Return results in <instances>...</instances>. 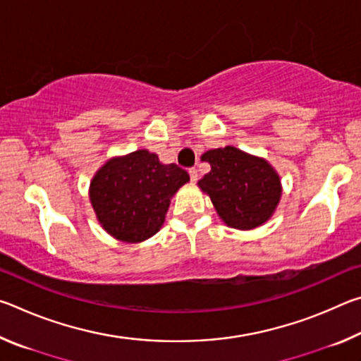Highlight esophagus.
Masks as SVG:
<instances>
[{"label": "esophagus", "mask_w": 361, "mask_h": 361, "mask_svg": "<svg viewBox=\"0 0 361 361\" xmlns=\"http://www.w3.org/2000/svg\"><path fill=\"white\" fill-rule=\"evenodd\" d=\"M189 178H191L192 183H195L199 180V173H197V169H189Z\"/></svg>", "instance_id": "34e87169"}]
</instances>
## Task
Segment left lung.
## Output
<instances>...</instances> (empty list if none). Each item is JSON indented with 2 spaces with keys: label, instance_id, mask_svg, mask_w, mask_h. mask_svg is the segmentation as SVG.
<instances>
[{
  "label": "left lung",
  "instance_id": "left-lung-1",
  "mask_svg": "<svg viewBox=\"0 0 361 361\" xmlns=\"http://www.w3.org/2000/svg\"><path fill=\"white\" fill-rule=\"evenodd\" d=\"M210 172L199 186L210 195L218 215L235 229H253L266 223L282 194L279 175L267 161L226 146L202 156Z\"/></svg>",
  "mask_w": 361,
  "mask_h": 361
}]
</instances>
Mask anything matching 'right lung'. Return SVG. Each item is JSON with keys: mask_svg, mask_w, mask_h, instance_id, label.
Instances as JSON below:
<instances>
[{"mask_svg": "<svg viewBox=\"0 0 361 361\" xmlns=\"http://www.w3.org/2000/svg\"><path fill=\"white\" fill-rule=\"evenodd\" d=\"M188 181L186 170L140 149L111 159L97 172L90 202L108 234L122 242H142L159 231L170 197Z\"/></svg>", "mask_w": 361, "mask_h": 361, "instance_id": "obj_1", "label": "right lung"}]
</instances>
